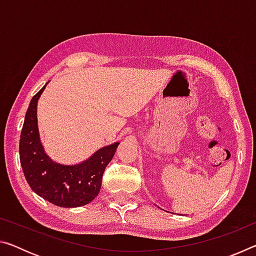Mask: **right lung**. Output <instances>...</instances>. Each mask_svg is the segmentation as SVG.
I'll return each mask as SVG.
<instances>
[{
    "mask_svg": "<svg viewBox=\"0 0 256 256\" xmlns=\"http://www.w3.org/2000/svg\"><path fill=\"white\" fill-rule=\"evenodd\" d=\"M47 84L32 97L26 112L19 144L21 167L30 188L46 201L62 208L86 206L98 196L104 172L120 142L102 146L80 164L52 160L40 142L37 122V102Z\"/></svg>",
    "mask_w": 256,
    "mask_h": 256,
    "instance_id": "add662e5",
    "label": "right lung"
}]
</instances>
